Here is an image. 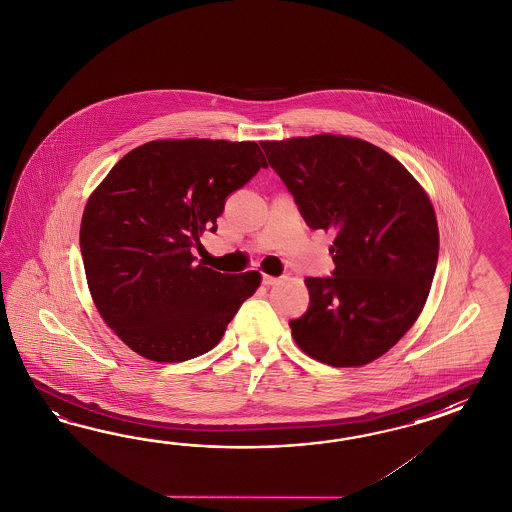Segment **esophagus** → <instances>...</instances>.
<instances>
[{
  "label": "esophagus",
  "instance_id": "1",
  "mask_svg": "<svg viewBox=\"0 0 512 512\" xmlns=\"http://www.w3.org/2000/svg\"><path fill=\"white\" fill-rule=\"evenodd\" d=\"M281 281V277H274V275H262V283L266 285V287H274Z\"/></svg>",
  "mask_w": 512,
  "mask_h": 512
}]
</instances>
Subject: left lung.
<instances>
[{"mask_svg": "<svg viewBox=\"0 0 512 512\" xmlns=\"http://www.w3.org/2000/svg\"><path fill=\"white\" fill-rule=\"evenodd\" d=\"M311 229L335 231L333 277H307L311 305L290 322L312 359L355 368L396 346L424 309L438 261V224L424 187L361 138L264 140Z\"/></svg>", "mask_w": 512, "mask_h": 512, "instance_id": "obj_1", "label": "left lung"}]
</instances>
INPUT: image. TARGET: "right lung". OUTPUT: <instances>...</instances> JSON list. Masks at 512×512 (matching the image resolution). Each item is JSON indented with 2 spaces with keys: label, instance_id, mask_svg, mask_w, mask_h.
I'll return each instance as SVG.
<instances>
[{
  "label": "right lung",
  "instance_id": "1",
  "mask_svg": "<svg viewBox=\"0 0 512 512\" xmlns=\"http://www.w3.org/2000/svg\"><path fill=\"white\" fill-rule=\"evenodd\" d=\"M259 168L268 164L257 142L151 140L94 188L81 255L92 301L125 346L150 361L183 362L222 340L261 274H220L190 250Z\"/></svg>",
  "mask_w": 512,
  "mask_h": 512
}]
</instances>
